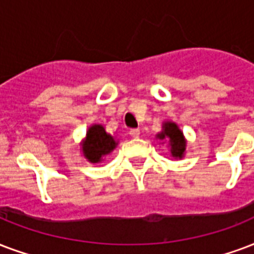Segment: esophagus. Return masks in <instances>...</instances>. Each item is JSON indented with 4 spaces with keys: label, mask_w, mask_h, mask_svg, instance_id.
Segmentation results:
<instances>
[{
    "label": "esophagus",
    "mask_w": 254,
    "mask_h": 254,
    "mask_svg": "<svg viewBox=\"0 0 254 254\" xmlns=\"http://www.w3.org/2000/svg\"><path fill=\"white\" fill-rule=\"evenodd\" d=\"M129 134H130L131 137H134V138H137V137L140 135V129H138V127L130 129V130H129Z\"/></svg>",
    "instance_id": "esophagus-1"
}]
</instances>
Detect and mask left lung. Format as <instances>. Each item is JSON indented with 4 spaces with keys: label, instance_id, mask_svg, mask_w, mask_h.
Returning <instances> with one entry per match:
<instances>
[{
    "label": "left lung",
    "instance_id": "8db88e82",
    "mask_svg": "<svg viewBox=\"0 0 254 254\" xmlns=\"http://www.w3.org/2000/svg\"><path fill=\"white\" fill-rule=\"evenodd\" d=\"M158 140H168L170 146V154L174 158H183L185 149H187V140L184 137L183 131L177 127V124L172 121H166L162 125V131L157 134Z\"/></svg>",
    "mask_w": 254,
    "mask_h": 254
}]
</instances>
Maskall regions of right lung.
I'll use <instances>...</instances> for the list:
<instances>
[{"label": "right lung", "instance_id": "obj_1", "mask_svg": "<svg viewBox=\"0 0 254 254\" xmlns=\"http://www.w3.org/2000/svg\"><path fill=\"white\" fill-rule=\"evenodd\" d=\"M117 146V141L109 133H106L102 125H92L86 131L84 142H82V153L84 157L92 164L101 162L106 154H109Z\"/></svg>", "mask_w": 254, "mask_h": 254}]
</instances>
